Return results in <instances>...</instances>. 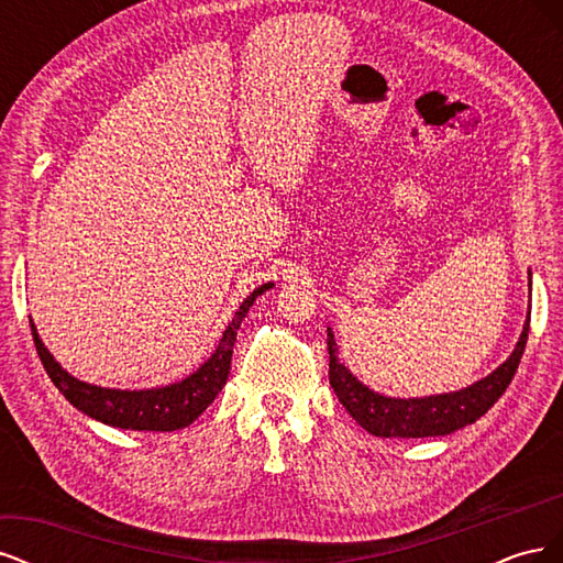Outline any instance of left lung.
Masks as SVG:
<instances>
[{
	"mask_svg": "<svg viewBox=\"0 0 563 563\" xmlns=\"http://www.w3.org/2000/svg\"><path fill=\"white\" fill-rule=\"evenodd\" d=\"M531 286V284H528ZM531 308V305H528ZM526 317L523 331L517 340L512 354L486 378L472 383L470 387L444 391V395L430 397H385L380 391L366 387L354 373L338 360L335 335L329 331V380L335 391L338 401L347 408V413L362 424V428L376 437H401V439H420V437H444L455 430H463L465 424L479 420L488 408L496 404L507 385L512 383L519 368L521 354L528 340Z\"/></svg>",
	"mask_w": 563,
	"mask_h": 563,
	"instance_id": "1",
	"label": "left lung"
}]
</instances>
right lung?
I'll return each instance as SVG.
<instances>
[{"label": "right lung", "mask_w": 563, "mask_h": 563, "mask_svg": "<svg viewBox=\"0 0 563 563\" xmlns=\"http://www.w3.org/2000/svg\"><path fill=\"white\" fill-rule=\"evenodd\" d=\"M275 286V282H267L255 288V291L240 305L234 312L228 329L223 331L218 347L213 354L203 362L190 376L162 387H147V389H114V387H100L84 383L70 376L56 360L54 354L46 350L42 338L37 333L35 321L30 319L32 338H35V347L40 360L48 373L51 383H54L60 395L70 401L81 413L96 418L112 428L122 430H139V432H174L183 430L187 424L195 422L211 401L218 397V391L225 387L232 364V347L236 340L244 317L249 314L255 298Z\"/></svg>", "instance_id": "right-lung-1"}]
</instances>
